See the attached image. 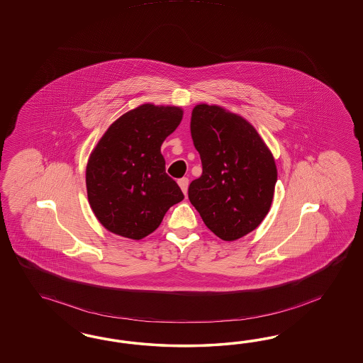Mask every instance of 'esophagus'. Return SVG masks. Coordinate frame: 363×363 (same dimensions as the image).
Wrapping results in <instances>:
<instances>
[{
  "label": "esophagus",
  "instance_id": "1",
  "mask_svg": "<svg viewBox=\"0 0 363 363\" xmlns=\"http://www.w3.org/2000/svg\"><path fill=\"white\" fill-rule=\"evenodd\" d=\"M178 185H179V187H181V190L184 191V194L186 196L187 187H189V178H186V177H184V178L178 179Z\"/></svg>",
  "mask_w": 363,
  "mask_h": 363
}]
</instances>
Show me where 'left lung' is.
<instances>
[{
	"label": "left lung",
	"mask_w": 363,
	"mask_h": 363,
	"mask_svg": "<svg viewBox=\"0 0 363 363\" xmlns=\"http://www.w3.org/2000/svg\"><path fill=\"white\" fill-rule=\"evenodd\" d=\"M190 132L202 174L190 184L189 199L220 240L242 238L270 210L274 157L250 122L218 105H196Z\"/></svg>",
	"instance_id": "8db88e82"
}]
</instances>
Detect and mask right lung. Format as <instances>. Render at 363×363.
Listing matches in <instances>:
<instances>
[{
    "mask_svg": "<svg viewBox=\"0 0 363 363\" xmlns=\"http://www.w3.org/2000/svg\"><path fill=\"white\" fill-rule=\"evenodd\" d=\"M178 106L143 104L113 122L93 149L86 165L90 208L108 230L143 240L184 199L166 174L161 145L181 123Z\"/></svg>",
    "mask_w": 363,
    "mask_h": 363,
    "instance_id": "obj_1",
    "label": "right lung"
}]
</instances>
